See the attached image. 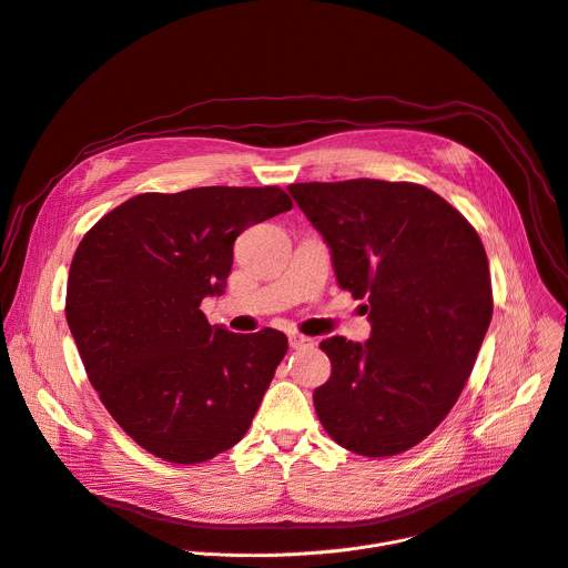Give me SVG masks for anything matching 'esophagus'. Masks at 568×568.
Returning a JSON list of instances; mask_svg holds the SVG:
<instances>
[{
    "label": "esophagus",
    "mask_w": 568,
    "mask_h": 568,
    "mask_svg": "<svg viewBox=\"0 0 568 568\" xmlns=\"http://www.w3.org/2000/svg\"><path fill=\"white\" fill-rule=\"evenodd\" d=\"M290 346L292 348H313L315 339L313 337H305V335H298V333H290Z\"/></svg>",
    "instance_id": "1"
}]
</instances>
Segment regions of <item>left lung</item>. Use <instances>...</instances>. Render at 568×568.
<instances>
[{"instance_id":"1","label":"left lung","mask_w":568,"mask_h":568,"mask_svg":"<svg viewBox=\"0 0 568 568\" xmlns=\"http://www.w3.org/2000/svg\"><path fill=\"white\" fill-rule=\"evenodd\" d=\"M331 246L342 290L367 298L372 337H328L331 378L315 389L324 430L365 457L426 439L459 398L491 322V278L476 229L417 183H292Z\"/></svg>"}]
</instances>
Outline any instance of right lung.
<instances>
[{
  "label": "right lung",
  "mask_w": 568,
  "mask_h": 568,
  "mask_svg": "<svg viewBox=\"0 0 568 568\" xmlns=\"http://www.w3.org/2000/svg\"><path fill=\"white\" fill-rule=\"evenodd\" d=\"M290 209L276 185L144 192L77 246L68 326L101 403L151 455L201 464L248 430L287 337L211 326L201 301L224 294L235 237Z\"/></svg>",
  "instance_id": "right-lung-1"
}]
</instances>
